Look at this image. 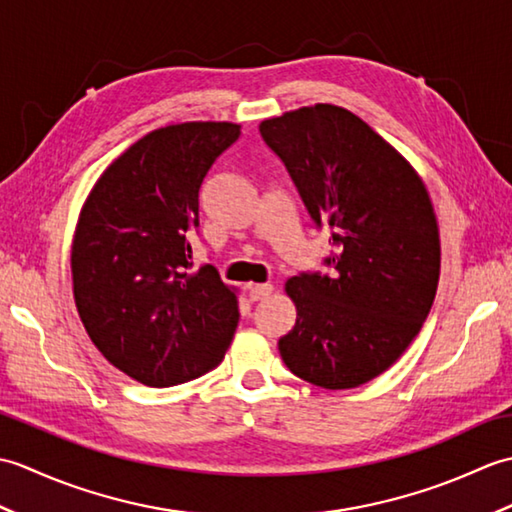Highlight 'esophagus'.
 <instances>
[{
	"label": "esophagus",
	"mask_w": 512,
	"mask_h": 512,
	"mask_svg": "<svg viewBox=\"0 0 512 512\" xmlns=\"http://www.w3.org/2000/svg\"><path fill=\"white\" fill-rule=\"evenodd\" d=\"M270 292H273V286H270V284H253V286H248V295H250V299H253V301L266 299Z\"/></svg>",
	"instance_id": "34e87169"
}]
</instances>
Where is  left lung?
<instances>
[{"instance_id":"1","label":"left lung","mask_w":512,"mask_h":512,"mask_svg":"<svg viewBox=\"0 0 512 512\" xmlns=\"http://www.w3.org/2000/svg\"><path fill=\"white\" fill-rule=\"evenodd\" d=\"M312 224L330 228L328 273L290 277L297 323L279 339L292 374L352 389L416 339L440 277L436 213L420 176L343 107L319 103L259 125Z\"/></svg>"}]
</instances>
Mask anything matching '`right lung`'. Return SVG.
<instances>
[{
  "mask_svg": "<svg viewBox=\"0 0 512 512\" xmlns=\"http://www.w3.org/2000/svg\"><path fill=\"white\" fill-rule=\"evenodd\" d=\"M235 123H180L143 136L103 171L72 242L79 317L114 367L149 387L209 372L239 321L211 264L193 270L200 189L239 138Z\"/></svg>",
  "mask_w": 512,
  "mask_h": 512,
  "instance_id": "right-lung-1",
  "label": "right lung"
}]
</instances>
